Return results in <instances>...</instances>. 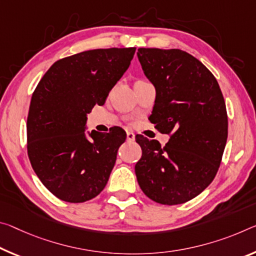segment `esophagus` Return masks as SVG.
I'll list each match as a JSON object with an SVG mask.
<instances>
[{
    "label": "esophagus",
    "mask_w": 256,
    "mask_h": 256,
    "mask_svg": "<svg viewBox=\"0 0 256 256\" xmlns=\"http://www.w3.org/2000/svg\"><path fill=\"white\" fill-rule=\"evenodd\" d=\"M134 139H136V136H134V133L133 132H126V140L128 141V142H133V141H134Z\"/></svg>",
    "instance_id": "esophagus-1"
}]
</instances>
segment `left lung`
<instances>
[{
    "label": "left lung",
    "instance_id": "8db88e82",
    "mask_svg": "<svg viewBox=\"0 0 256 256\" xmlns=\"http://www.w3.org/2000/svg\"><path fill=\"white\" fill-rule=\"evenodd\" d=\"M136 54L156 88L149 120L170 136L164 147L136 136L142 150L138 184L158 204H184L208 188L220 168L228 138L224 99L216 77L192 54L146 48Z\"/></svg>",
    "mask_w": 256,
    "mask_h": 256
}]
</instances>
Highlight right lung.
I'll return each instance as SVG.
<instances>
[{"instance_id":"right-lung-1","label":"right lung","mask_w":256,"mask_h":256,"mask_svg":"<svg viewBox=\"0 0 256 256\" xmlns=\"http://www.w3.org/2000/svg\"><path fill=\"white\" fill-rule=\"evenodd\" d=\"M136 48H96L56 62L32 96L27 152L46 188L59 200L84 202L102 192L126 139L123 128L85 136L86 115L104 104L130 66Z\"/></svg>"}]
</instances>
